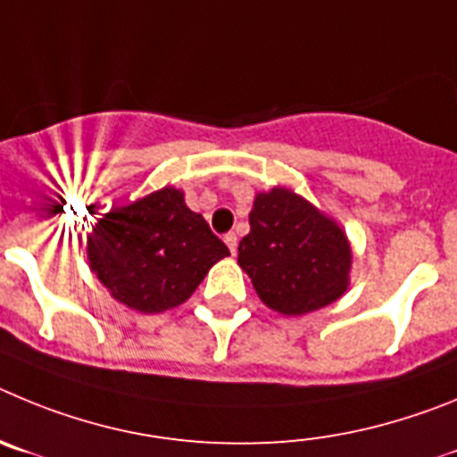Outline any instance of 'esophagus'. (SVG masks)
<instances>
[{"mask_svg":"<svg viewBox=\"0 0 457 457\" xmlns=\"http://www.w3.org/2000/svg\"><path fill=\"white\" fill-rule=\"evenodd\" d=\"M223 241H225V244H228L229 253L237 254V244H238L237 234H234V232H228V234H225V237H223Z\"/></svg>","mask_w":457,"mask_h":457,"instance_id":"esophagus-1","label":"esophagus"}]
</instances>
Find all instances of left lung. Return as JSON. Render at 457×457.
Masks as SVG:
<instances>
[{
  "instance_id": "left-lung-1",
  "label": "left lung",
  "mask_w": 457,
  "mask_h": 457,
  "mask_svg": "<svg viewBox=\"0 0 457 457\" xmlns=\"http://www.w3.org/2000/svg\"><path fill=\"white\" fill-rule=\"evenodd\" d=\"M351 244L332 219L285 187L257 193L238 266L266 307L300 316L330 305L348 289Z\"/></svg>"
}]
</instances>
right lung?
<instances>
[{"mask_svg":"<svg viewBox=\"0 0 457 457\" xmlns=\"http://www.w3.org/2000/svg\"><path fill=\"white\" fill-rule=\"evenodd\" d=\"M88 264L111 295L143 314L182 305L228 245L184 193L166 187L137 203L111 209L88 234Z\"/></svg>","mask_w":457,"mask_h":457,"instance_id":"right-lung-1","label":"right lung"}]
</instances>
